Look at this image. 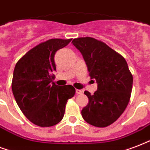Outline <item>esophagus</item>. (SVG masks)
<instances>
[{"instance_id":"34e87169","label":"esophagus","mask_w":150,"mask_h":150,"mask_svg":"<svg viewBox=\"0 0 150 150\" xmlns=\"http://www.w3.org/2000/svg\"><path fill=\"white\" fill-rule=\"evenodd\" d=\"M82 93H83V91L79 90V89H76V94H77V95H81V94Z\"/></svg>"}]
</instances>
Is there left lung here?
<instances>
[{
  "instance_id": "left-lung-1",
  "label": "left lung",
  "mask_w": 150,
  "mask_h": 150,
  "mask_svg": "<svg viewBox=\"0 0 150 150\" xmlns=\"http://www.w3.org/2000/svg\"><path fill=\"white\" fill-rule=\"evenodd\" d=\"M73 45L81 52L91 79L98 83L88 105L81 110L83 120L95 127L112 125L122 114L131 98L133 76L126 60L105 43L93 38H75Z\"/></svg>"
}]
</instances>
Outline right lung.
I'll return each instance as SVG.
<instances>
[{"label":"right lung","instance_id":"add662e5","mask_svg":"<svg viewBox=\"0 0 150 150\" xmlns=\"http://www.w3.org/2000/svg\"><path fill=\"white\" fill-rule=\"evenodd\" d=\"M72 39H50L33 47L16 65L11 82L14 97L21 111L39 127H52L63 118L67 100L75 95L72 85H56L54 57Z\"/></svg>","mask_w":150,"mask_h":150}]
</instances>
